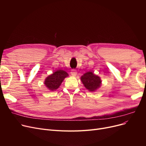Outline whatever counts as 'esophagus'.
<instances>
[{"mask_svg":"<svg viewBox=\"0 0 146 146\" xmlns=\"http://www.w3.org/2000/svg\"><path fill=\"white\" fill-rule=\"evenodd\" d=\"M71 74L73 76H76V74H77V72H76V71L75 70H74V69H73V70H72V72H71Z\"/></svg>","mask_w":146,"mask_h":146,"instance_id":"34e87169","label":"esophagus"}]
</instances>
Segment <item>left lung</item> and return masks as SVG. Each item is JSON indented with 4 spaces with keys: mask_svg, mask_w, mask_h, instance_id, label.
<instances>
[{
    "mask_svg": "<svg viewBox=\"0 0 146 146\" xmlns=\"http://www.w3.org/2000/svg\"><path fill=\"white\" fill-rule=\"evenodd\" d=\"M80 80L84 86L90 92H94L100 88L102 83L100 77L92 72H88L84 74L82 76Z\"/></svg>",
    "mask_w": 146,
    "mask_h": 146,
    "instance_id": "obj_1",
    "label": "left lung"
}]
</instances>
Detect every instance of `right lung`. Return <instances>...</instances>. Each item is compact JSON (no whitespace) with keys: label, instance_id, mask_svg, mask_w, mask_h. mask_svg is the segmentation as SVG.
<instances>
[{"label":"right lung","instance_id":"right-lung-1","mask_svg":"<svg viewBox=\"0 0 146 146\" xmlns=\"http://www.w3.org/2000/svg\"><path fill=\"white\" fill-rule=\"evenodd\" d=\"M68 76V73L62 70H58L46 78L44 85L51 91L57 89L64 79Z\"/></svg>","mask_w":146,"mask_h":146}]
</instances>
